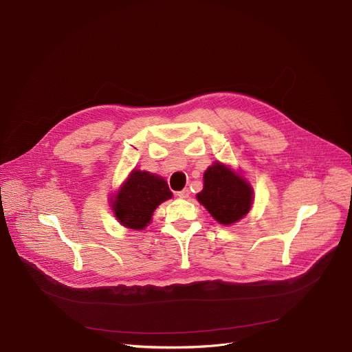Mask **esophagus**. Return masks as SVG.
Wrapping results in <instances>:
<instances>
[{"label": "esophagus", "instance_id": "1", "mask_svg": "<svg viewBox=\"0 0 352 352\" xmlns=\"http://www.w3.org/2000/svg\"><path fill=\"white\" fill-rule=\"evenodd\" d=\"M177 195H178L179 198H188V197H190V190H188V188H184L182 191H178Z\"/></svg>", "mask_w": 352, "mask_h": 352}]
</instances>
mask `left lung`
Wrapping results in <instances>:
<instances>
[{
	"mask_svg": "<svg viewBox=\"0 0 352 352\" xmlns=\"http://www.w3.org/2000/svg\"><path fill=\"white\" fill-rule=\"evenodd\" d=\"M252 186L230 168L215 162L204 174V190L197 199L219 223L242 219L252 206Z\"/></svg>",
	"mask_w": 352,
	"mask_h": 352,
	"instance_id": "left-lung-1",
	"label": "left lung"
}]
</instances>
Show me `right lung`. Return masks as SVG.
<instances>
[{"label": "right lung", "instance_id": "right-lung-1", "mask_svg": "<svg viewBox=\"0 0 352 352\" xmlns=\"http://www.w3.org/2000/svg\"><path fill=\"white\" fill-rule=\"evenodd\" d=\"M171 197L164 178L134 170L117 194L113 210L123 226L140 230L147 226L155 208Z\"/></svg>", "mask_w": 352, "mask_h": 352}]
</instances>
